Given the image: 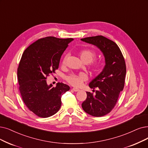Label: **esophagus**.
I'll return each instance as SVG.
<instances>
[{"label": "esophagus", "mask_w": 148, "mask_h": 148, "mask_svg": "<svg viewBox=\"0 0 148 148\" xmlns=\"http://www.w3.org/2000/svg\"><path fill=\"white\" fill-rule=\"evenodd\" d=\"M72 90L74 91V92H78L79 90V89H78V88H73Z\"/></svg>", "instance_id": "1"}]
</instances>
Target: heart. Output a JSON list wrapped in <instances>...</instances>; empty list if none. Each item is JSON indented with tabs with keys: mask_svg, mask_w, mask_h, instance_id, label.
Segmentation results:
<instances>
[{
	"mask_svg": "<svg viewBox=\"0 0 148 148\" xmlns=\"http://www.w3.org/2000/svg\"><path fill=\"white\" fill-rule=\"evenodd\" d=\"M79 58L85 64H90L97 57L95 52L91 50H83L79 52ZM66 56L64 58L62 64H65L66 61ZM99 67L98 64H95L93 66V69L95 70H97ZM87 79V76L85 73H80L79 74H71L67 76L66 79L69 83L75 87H79L82 85V82L86 81Z\"/></svg>",
	"mask_w": 148,
	"mask_h": 148,
	"instance_id": "heart-1",
	"label": "heart"
}]
</instances>
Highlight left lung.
I'll return each mask as SVG.
<instances>
[{
  "label": "left lung",
  "instance_id": "8db88e82",
  "mask_svg": "<svg viewBox=\"0 0 148 148\" xmlns=\"http://www.w3.org/2000/svg\"><path fill=\"white\" fill-rule=\"evenodd\" d=\"M81 40L98 47L104 57L105 66L102 72L88 84L93 91L97 88L95 95L87 92V98L81 105L88 114L102 116L113 109L123 90L126 73L125 61L116 44L103 36Z\"/></svg>",
  "mask_w": 148,
  "mask_h": 148
}]
</instances>
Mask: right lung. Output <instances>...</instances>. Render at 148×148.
<instances>
[{
	"instance_id": "obj_1",
	"label": "right lung",
	"mask_w": 148,
	"mask_h": 148,
	"mask_svg": "<svg viewBox=\"0 0 148 148\" xmlns=\"http://www.w3.org/2000/svg\"><path fill=\"white\" fill-rule=\"evenodd\" d=\"M72 38L52 36L38 39L23 52L17 69L19 90L23 102L37 116L47 118L61 106V96L70 87L58 82L47 83V76L58 69L61 57Z\"/></svg>"
}]
</instances>
